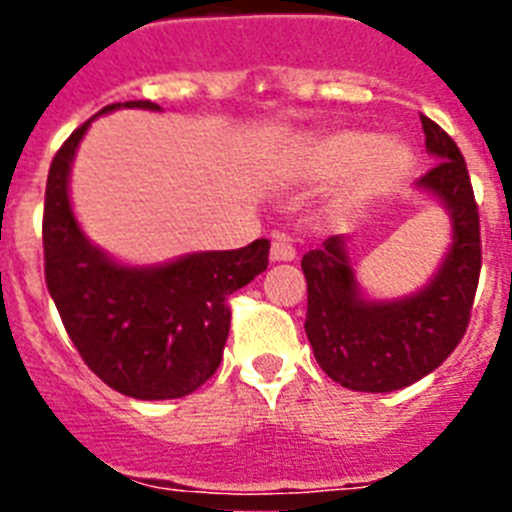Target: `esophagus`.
Instances as JSON below:
<instances>
[{
  "instance_id": "esophagus-1",
  "label": "esophagus",
  "mask_w": 512,
  "mask_h": 512,
  "mask_svg": "<svg viewBox=\"0 0 512 512\" xmlns=\"http://www.w3.org/2000/svg\"><path fill=\"white\" fill-rule=\"evenodd\" d=\"M295 256H297V251L287 235L284 233L274 235V241H271V261H292Z\"/></svg>"
}]
</instances>
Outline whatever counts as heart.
<instances>
[{
  "label": "heart",
  "instance_id": "1",
  "mask_svg": "<svg viewBox=\"0 0 512 512\" xmlns=\"http://www.w3.org/2000/svg\"><path fill=\"white\" fill-rule=\"evenodd\" d=\"M361 148H364L361 135H343L330 146L325 164H328V169H343L359 156ZM405 169H408V151L405 148H400L397 143H377L361 158L359 174H356V189L372 192V189L387 187Z\"/></svg>",
  "mask_w": 512,
  "mask_h": 512
}]
</instances>
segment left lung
Listing matches in <instances>:
<instances>
[{
  "instance_id": "1",
  "label": "left lung",
  "mask_w": 512,
  "mask_h": 512,
  "mask_svg": "<svg viewBox=\"0 0 512 512\" xmlns=\"http://www.w3.org/2000/svg\"><path fill=\"white\" fill-rule=\"evenodd\" d=\"M425 148L438 164L418 179L446 205L454 243L420 295L397 302H366L356 289L341 238H328L302 256L307 279L305 333L320 369L356 392H392L418 382L449 359L472 318L482 269L479 210L467 161L451 135L420 115Z\"/></svg>"
}]
</instances>
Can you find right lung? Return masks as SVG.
I'll use <instances>...</instances> for the list:
<instances>
[{"label": "right lung", "mask_w": 512, "mask_h": 512, "mask_svg": "<svg viewBox=\"0 0 512 512\" xmlns=\"http://www.w3.org/2000/svg\"><path fill=\"white\" fill-rule=\"evenodd\" d=\"M117 107L158 110L135 99L107 104L97 115ZM92 120L63 140L48 171L45 284L76 351L104 384L135 400L184 397L220 366L230 330L228 297L269 266V241L192 253L158 269L117 266L81 235L69 205L71 158Z\"/></svg>", "instance_id": "1"}]
</instances>
